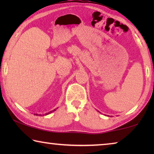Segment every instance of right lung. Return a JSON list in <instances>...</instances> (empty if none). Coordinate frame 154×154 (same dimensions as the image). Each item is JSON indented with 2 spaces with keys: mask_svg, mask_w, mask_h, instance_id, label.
<instances>
[{
  "mask_svg": "<svg viewBox=\"0 0 154 154\" xmlns=\"http://www.w3.org/2000/svg\"><path fill=\"white\" fill-rule=\"evenodd\" d=\"M56 110V109H54V110H53V111H50V112H49V113H45V116H46V115H48V114H49V113H52V112H53V111H55ZM35 115H36V116H38V114H35Z\"/></svg>",
  "mask_w": 154,
  "mask_h": 154,
  "instance_id": "right-lung-1",
  "label": "right lung"
}]
</instances>
